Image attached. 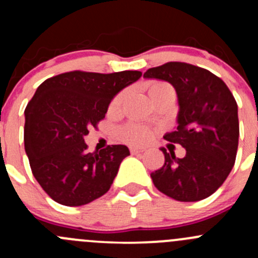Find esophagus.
Instances as JSON below:
<instances>
[{
  "label": "esophagus",
  "instance_id": "1",
  "mask_svg": "<svg viewBox=\"0 0 258 258\" xmlns=\"http://www.w3.org/2000/svg\"><path fill=\"white\" fill-rule=\"evenodd\" d=\"M130 151H131L132 155H137V153L145 152L146 148L145 147H131V148H130Z\"/></svg>",
  "mask_w": 258,
  "mask_h": 258
}]
</instances>
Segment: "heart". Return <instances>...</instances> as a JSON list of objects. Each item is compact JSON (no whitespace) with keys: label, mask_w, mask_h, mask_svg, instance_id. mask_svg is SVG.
Wrapping results in <instances>:
<instances>
[{"label":"heart","mask_w":258,"mask_h":258,"mask_svg":"<svg viewBox=\"0 0 258 258\" xmlns=\"http://www.w3.org/2000/svg\"><path fill=\"white\" fill-rule=\"evenodd\" d=\"M165 88H170V86L165 82H152L148 86V95L151 97L153 93L165 90ZM124 100H126V91H121L119 93H117L116 97L111 102V108L118 110L122 103L124 102ZM119 136H121L122 140L131 142V144H144V142H147L150 140L151 132L141 124L128 123L119 130Z\"/></svg>","instance_id":"1"}]
</instances>
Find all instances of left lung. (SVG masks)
I'll return each instance as SVG.
<instances>
[{"label": "left lung", "instance_id": "obj_1", "mask_svg": "<svg viewBox=\"0 0 258 258\" xmlns=\"http://www.w3.org/2000/svg\"><path fill=\"white\" fill-rule=\"evenodd\" d=\"M144 77L175 87L178 126L163 139L186 150V156L178 158L173 151L161 148L165 165L151 173L153 184L176 201L206 199L222 186L235 165L240 136L235 97L220 77L186 62L152 67Z\"/></svg>", "mask_w": 258, "mask_h": 258}]
</instances>
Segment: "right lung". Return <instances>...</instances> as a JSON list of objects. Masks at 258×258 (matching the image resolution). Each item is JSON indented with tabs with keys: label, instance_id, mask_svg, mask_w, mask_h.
<instances>
[{
	"label": "right lung",
	"instance_id": "obj_1",
	"mask_svg": "<svg viewBox=\"0 0 258 258\" xmlns=\"http://www.w3.org/2000/svg\"><path fill=\"white\" fill-rule=\"evenodd\" d=\"M141 76L71 71L38 86L25 110L23 139L33 176L53 201L82 206L110 189L128 148L112 145L91 153L83 137L105 118L114 96Z\"/></svg>",
	"mask_w": 258,
	"mask_h": 258
}]
</instances>
